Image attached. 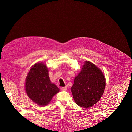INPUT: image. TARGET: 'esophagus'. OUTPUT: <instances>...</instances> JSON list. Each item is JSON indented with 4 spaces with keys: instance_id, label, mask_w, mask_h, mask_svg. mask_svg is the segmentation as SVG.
I'll use <instances>...</instances> for the list:
<instances>
[{
    "instance_id": "34e87169",
    "label": "esophagus",
    "mask_w": 132,
    "mask_h": 132,
    "mask_svg": "<svg viewBox=\"0 0 132 132\" xmlns=\"http://www.w3.org/2000/svg\"><path fill=\"white\" fill-rule=\"evenodd\" d=\"M61 89L62 90H66L67 89V86H65L64 87H61Z\"/></svg>"
}]
</instances>
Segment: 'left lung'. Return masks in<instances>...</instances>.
<instances>
[{"mask_svg":"<svg viewBox=\"0 0 132 132\" xmlns=\"http://www.w3.org/2000/svg\"><path fill=\"white\" fill-rule=\"evenodd\" d=\"M106 79L101 70L86 61L81 72L76 76L71 91L76 104L88 108L97 103L104 93Z\"/></svg>","mask_w":132,"mask_h":132,"instance_id":"8db88e82","label":"left lung"}]
</instances>
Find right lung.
Listing matches in <instances>:
<instances>
[{
    "label": "right lung",
    "instance_id": "obj_1",
    "mask_svg": "<svg viewBox=\"0 0 132 132\" xmlns=\"http://www.w3.org/2000/svg\"><path fill=\"white\" fill-rule=\"evenodd\" d=\"M49 71L45 64L37 63L30 69L26 78L25 90L28 97L40 106L49 104L53 96L59 91L50 80Z\"/></svg>",
    "mask_w": 132,
    "mask_h": 132
}]
</instances>
